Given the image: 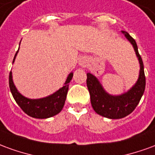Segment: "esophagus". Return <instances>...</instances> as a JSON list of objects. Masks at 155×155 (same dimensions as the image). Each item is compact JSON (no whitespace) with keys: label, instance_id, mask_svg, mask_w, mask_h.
Returning <instances> with one entry per match:
<instances>
[{"label":"esophagus","instance_id":"1","mask_svg":"<svg viewBox=\"0 0 155 155\" xmlns=\"http://www.w3.org/2000/svg\"><path fill=\"white\" fill-rule=\"evenodd\" d=\"M81 64L83 65V64H84V62H83V63H81Z\"/></svg>","mask_w":155,"mask_h":155}]
</instances>
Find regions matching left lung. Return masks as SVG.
Segmentation results:
<instances>
[{"instance_id": "8db88e82", "label": "left lung", "mask_w": 155, "mask_h": 155, "mask_svg": "<svg viewBox=\"0 0 155 155\" xmlns=\"http://www.w3.org/2000/svg\"><path fill=\"white\" fill-rule=\"evenodd\" d=\"M122 33L133 45L137 57L140 61V76L136 84L127 93L118 96H113L104 91L97 78L91 73H87L86 84L91 95V105L97 114L109 119H121L132 113L140 103L145 89V75L143 61L139 54L136 42L128 32L123 31Z\"/></svg>"}]
</instances>
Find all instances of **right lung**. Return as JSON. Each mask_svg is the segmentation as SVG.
Returning <instances> with one entry per match:
<instances>
[{
  "instance_id": "add662e5",
  "label": "right lung",
  "mask_w": 155,
  "mask_h": 155,
  "mask_svg": "<svg viewBox=\"0 0 155 155\" xmlns=\"http://www.w3.org/2000/svg\"><path fill=\"white\" fill-rule=\"evenodd\" d=\"M17 52L18 51L15 53L13 62L15 61ZM72 77L73 73H71L66 79L63 87L50 96L38 100L27 99L19 93L12 81V71L9 74V86L15 102L25 114L36 119H46L59 114L63 109L69 90V83L71 82Z\"/></svg>"
}]
</instances>
